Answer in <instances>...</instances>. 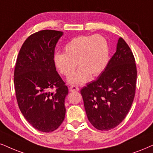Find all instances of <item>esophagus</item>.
<instances>
[{
    "mask_svg": "<svg viewBox=\"0 0 153 153\" xmlns=\"http://www.w3.org/2000/svg\"><path fill=\"white\" fill-rule=\"evenodd\" d=\"M79 90V88L78 86H74V85H71L70 87H69V91L71 92H74V91H78Z\"/></svg>",
    "mask_w": 153,
    "mask_h": 153,
    "instance_id": "34e87169",
    "label": "esophagus"
}]
</instances>
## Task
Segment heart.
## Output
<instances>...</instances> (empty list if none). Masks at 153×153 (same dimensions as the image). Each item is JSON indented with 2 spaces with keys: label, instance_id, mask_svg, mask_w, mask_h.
I'll list each match as a JSON object with an SVG mask.
<instances>
[{
  "label": "heart",
  "instance_id": "b5f03b06",
  "mask_svg": "<svg viewBox=\"0 0 153 153\" xmlns=\"http://www.w3.org/2000/svg\"><path fill=\"white\" fill-rule=\"evenodd\" d=\"M65 53H56L54 65L64 76H71L76 68L80 69L69 79L73 84H83L89 75L97 76L104 70L109 59L108 45L101 35H80L69 42L65 47Z\"/></svg>",
  "mask_w": 153,
  "mask_h": 153
}]
</instances>
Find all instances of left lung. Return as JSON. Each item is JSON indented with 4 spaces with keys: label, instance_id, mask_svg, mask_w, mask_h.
<instances>
[{
    "label": "left lung",
    "instance_id": "1",
    "mask_svg": "<svg viewBox=\"0 0 153 153\" xmlns=\"http://www.w3.org/2000/svg\"><path fill=\"white\" fill-rule=\"evenodd\" d=\"M136 79L134 56L120 37L104 71L81 90L86 116L94 128L108 131L124 120L134 99Z\"/></svg>",
    "mask_w": 153,
    "mask_h": 153
}]
</instances>
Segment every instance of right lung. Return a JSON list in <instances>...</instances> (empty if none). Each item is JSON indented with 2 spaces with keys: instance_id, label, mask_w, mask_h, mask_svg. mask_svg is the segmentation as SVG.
I'll list each match as a JSON object with an SVG mask.
<instances>
[{
  "instance_id": "obj_1",
  "label": "right lung",
  "mask_w": 153,
  "mask_h": 153,
  "mask_svg": "<svg viewBox=\"0 0 153 153\" xmlns=\"http://www.w3.org/2000/svg\"><path fill=\"white\" fill-rule=\"evenodd\" d=\"M62 35L60 31L44 30L28 37L14 71L19 108L30 124L45 133L57 129L65 117L68 88L54 63V49ZM54 88L56 91L50 92Z\"/></svg>"
}]
</instances>
